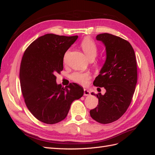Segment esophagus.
<instances>
[{
	"label": "esophagus",
	"mask_w": 155,
	"mask_h": 155,
	"mask_svg": "<svg viewBox=\"0 0 155 155\" xmlns=\"http://www.w3.org/2000/svg\"><path fill=\"white\" fill-rule=\"evenodd\" d=\"M91 95V92H89L87 89H84V96H89Z\"/></svg>",
	"instance_id": "1"
}]
</instances>
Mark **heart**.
<instances>
[{
    "instance_id": "obj_1",
    "label": "heart",
    "mask_w": 155,
    "mask_h": 155,
    "mask_svg": "<svg viewBox=\"0 0 155 155\" xmlns=\"http://www.w3.org/2000/svg\"><path fill=\"white\" fill-rule=\"evenodd\" d=\"M81 48L89 60H93L96 58L97 53V47L92 40L90 39L83 40L81 43ZM70 78L76 83L85 85L87 83L88 79L91 78V74L88 72H75L71 74Z\"/></svg>"
}]
</instances>
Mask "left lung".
Instances as JSON below:
<instances>
[{"mask_svg": "<svg viewBox=\"0 0 155 155\" xmlns=\"http://www.w3.org/2000/svg\"><path fill=\"white\" fill-rule=\"evenodd\" d=\"M96 38L105 46L106 59L93 84L104 87L106 92L91 93L98 98V105L90 114L97 122L106 124L118 120L130 105L137 83V60L127 41L107 33Z\"/></svg>", "mask_w": 155, "mask_h": 155, "instance_id": "8db88e82", "label": "left lung"}]
</instances>
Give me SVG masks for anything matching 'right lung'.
<instances>
[{"mask_svg": "<svg viewBox=\"0 0 155 155\" xmlns=\"http://www.w3.org/2000/svg\"><path fill=\"white\" fill-rule=\"evenodd\" d=\"M78 35L45 34L25 50L20 67V83L28 109L45 124H54L66 118L70 105L83 95V88L70 83L62 87L55 74L63 69V58Z\"/></svg>", "mask_w": 155, "mask_h": 155, "instance_id": "add662e5", "label": "right lung"}]
</instances>
